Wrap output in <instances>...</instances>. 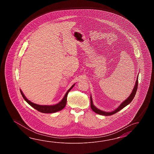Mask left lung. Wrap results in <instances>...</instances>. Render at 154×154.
Wrapping results in <instances>:
<instances>
[{"mask_svg":"<svg viewBox=\"0 0 154 154\" xmlns=\"http://www.w3.org/2000/svg\"><path fill=\"white\" fill-rule=\"evenodd\" d=\"M137 79H138V76H137V80L136 82H135V86H134V88H133V90L132 91V92H131V94L130 95V96H129V97L128 98H127V100H125V101H123V102H122L121 105H120L118 108H117L114 111L111 112H106L101 111L100 109L96 108L95 106L93 105L91 96L90 97V102H91V105H90V106H91V108L92 110L93 111L95 112V113H96L97 114L103 115V116H106L114 115L115 113H116L117 112L119 111L120 110H121L122 109H123L126 106H127L128 104H129L132 101V100H133L134 96H135V95L136 94L137 90V85H138V80Z\"/></svg>","mask_w":154,"mask_h":154,"instance_id":"left-lung-1","label":"left lung"}]
</instances>
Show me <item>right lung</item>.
Here are the masks:
<instances>
[{"label": "right lung", "mask_w": 154, "mask_h": 154, "mask_svg": "<svg viewBox=\"0 0 154 154\" xmlns=\"http://www.w3.org/2000/svg\"><path fill=\"white\" fill-rule=\"evenodd\" d=\"M74 86V84L72 85V86L69 88V90L66 92V95L64 96V98H63L62 100L58 103V104L55 105H53V106H41V105H37L35 103H33L32 102L29 101V100H28L26 97L25 96V95H23V93L22 91L20 90V92L21 94V95L23 97V99L26 101L31 106H32L33 108L36 109V110H37L38 111L44 113H54L56 112L59 111L60 110H62V109L65 107L66 103V100H67V96L69 93V92L71 90V89L73 88V86Z\"/></svg>", "instance_id": "1"}]
</instances>
